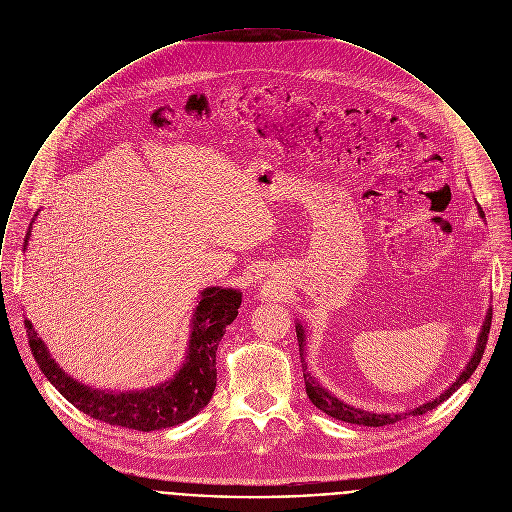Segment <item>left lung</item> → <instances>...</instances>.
Here are the masks:
<instances>
[{
  "label": "left lung",
  "instance_id": "8db88e82",
  "mask_svg": "<svg viewBox=\"0 0 512 512\" xmlns=\"http://www.w3.org/2000/svg\"><path fill=\"white\" fill-rule=\"evenodd\" d=\"M479 208V216L485 218V212L481 206ZM491 308L485 316V322L481 326V334L477 338V345H475V351L473 355L469 357L465 369L459 373V377L443 391L439 393L435 399H429L425 403H421L419 407H413V409H407L403 413H373V411H365V409H359V407H353L345 401H341L340 397H336L330 389H326L310 371H308V361H306V328L302 326V322H296V334H298V343H300V357H302V369H304V381H306V393L310 397V401L320 409L324 411L326 415L338 419V421H345V423H351V425H363V427H383V425H393L401 419H407L411 415H423L431 409H435L437 405H441L445 399H449L471 375L473 371L477 369V365L481 363V357L485 353V347H487V338H489V330H491Z\"/></svg>",
  "mask_w": 512,
  "mask_h": 512
}]
</instances>
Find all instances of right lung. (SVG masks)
I'll return each instance as SVG.
<instances>
[{"label":"right lung","mask_w":512,"mask_h":512,"mask_svg":"<svg viewBox=\"0 0 512 512\" xmlns=\"http://www.w3.org/2000/svg\"><path fill=\"white\" fill-rule=\"evenodd\" d=\"M31 224L25 234L23 250H27ZM240 304V290L222 286L200 290L198 304L190 318V336L180 369L167 381L147 389L111 391L81 383L59 367L29 320H25V328L39 369L71 405L97 421L149 433L184 423L208 405L216 387V349L226 326L236 320Z\"/></svg>","instance_id":"add662e5"}]
</instances>
